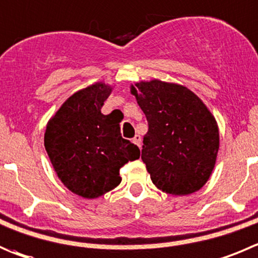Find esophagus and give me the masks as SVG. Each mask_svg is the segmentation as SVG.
Returning <instances> with one entry per match:
<instances>
[{"label": "esophagus", "mask_w": 258, "mask_h": 258, "mask_svg": "<svg viewBox=\"0 0 258 258\" xmlns=\"http://www.w3.org/2000/svg\"><path fill=\"white\" fill-rule=\"evenodd\" d=\"M133 142L139 147V148H141V144H142V137L141 136H138V134H137V136H134Z\"/></svg>", "instance_id": "esophagus-1"}]
</instances>
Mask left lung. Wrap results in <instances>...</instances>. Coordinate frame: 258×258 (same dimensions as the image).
<instances>
[{
	"mask_svg": "<svg viewBox=\"0 0 258 258\" xmlns=\"http://www.w3.org/2000/svg\"><path fill=\"white\" fill-rule=\"evenodd\" d=\"M131 92L146 114L142 159L152 182L171 195H188L209 180L219 151L214 115L192 91L159 80L141 81Z\"/></svg>",
	"mask_w": 258,
	"mask_h": 258,
	"instance_id": "left-lung-1",
	"label": "left lung"
}]
</instances>
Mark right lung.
Returning <instances> with one entry per match:
<instances>
[{"instance_id":"1","label":"right lung","mask_w":258,"mask_h":258,"mask_svg":"<svg viewBox=\"0 0 258 258\" xmlns=\"http://www.w3.org/2000/svg\"><path fill=\"white\" fill-rule=\"evenodd\" d=\"M112 86L96 82L68 97L49 119L44 147L63 185L78 196L96 199L114 190L119 170L141 151L120 134V120L101 107Z\"/></svg>"}]
</instances>
